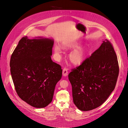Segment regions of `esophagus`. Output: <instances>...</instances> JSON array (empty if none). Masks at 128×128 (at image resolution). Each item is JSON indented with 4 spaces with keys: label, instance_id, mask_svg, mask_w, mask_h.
<instances>
[{
    "label": "esophagus",
    "instance_id": "34e87169",
    "mask_svg": "<svg viewBox=\"0 0 128 128\" xmlns=\"http://www.w3.org/2000/svg\"><path fill=\"white\" fill-rule=\"evenodd\" d=\"M68 69L66 68H64L63 69V76H66L68 75Z\"/></svg>",
    "mask_w": 128,
    "mask_h": 128
}]
</instances>
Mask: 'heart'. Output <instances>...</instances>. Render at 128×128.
<instances>
[{
	"mask_svg": "<svg viewBox=\"0 0 128 128\" xmlns=\"http://www.w3.org/2000/svg\"><path fill=\"white\" fill-rule=\"evenodd\" d=\"M80 44V42L75 41L64 42L62 44L61 46L63 48H75L69 53L68 56L69 61L74 65L81 64L86 56L87 52L86 48L84 46H79ZM54 51L57 57H60L62 52L61 48L58 46H54Z\"/></svg>",
	"mask_w": 128,
	"mask_h": 128,
	"instance_id": "obj_1",
	"label": "heart"
}]
</instances>
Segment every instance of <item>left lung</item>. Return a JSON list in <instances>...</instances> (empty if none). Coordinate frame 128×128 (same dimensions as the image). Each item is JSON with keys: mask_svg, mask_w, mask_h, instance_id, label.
Instances as JSON below:
<instances>
[{"mask_svg": "<svg viewBox=\"0 0 128 128\" xmlns=\"http://www.w3.org/2000/svg\"><path fill=\"white\" fill-rule=\"evenodd\" d=\"M118 73L116 53L112 44L105 40L68 74L76 106L82 111H89L101 105L114 90Z\"/></svg>", "mask_w": 128, "mask_h": 128, "instance_id": "left-lung-1", "label": "left lung"}]
</instances>
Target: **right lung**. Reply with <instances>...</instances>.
Listing matches in <instances>:
<instances>
[{
    "mask_svg": "<svg viewBox=\"0 0 128 128\" xmlns=\"http://www.w3.org/2000/svg\"><path fill=\"white\" fill-rule=\"evenodd\" d=\"M54 40L24 36L13 52L10 73L19 97L35 108H44L52 101L62 69L51 59Z\"/></svg>",
    "mask_w": 128,
    "mask_h": 128,
    "instance_id": "right-lung-1",
    "label": "right lung"
}]
</instances>
